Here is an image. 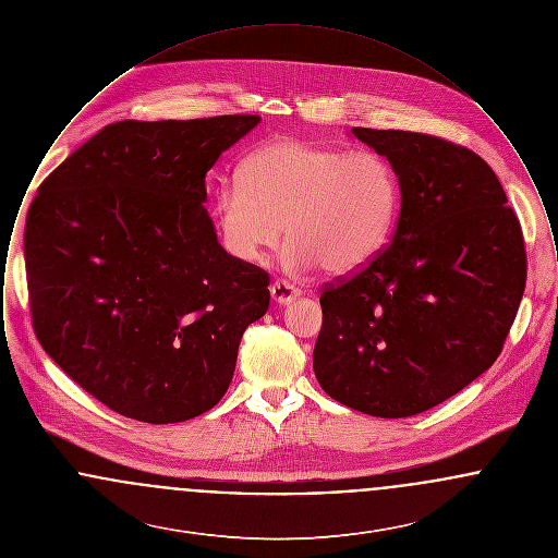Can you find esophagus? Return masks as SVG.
Segmentation results:
<instances>
[{
  "label": "esophagus",
  "instance_id": "34e87169",
  "mask_svg": "<svg viewBox=\"0 0 558 558\" xmlns=\"http://www.w3.org/2000/svg\"><path fill=\"white\" fill-rule=\"evenodd\" d=\"M269 292H271V299L274 301H278V303H291L294 296H299V289L291 284L289 280H276L271 287H269Z\"/></svg>",
  "mask_w": 558,
  "mask_h": 558
}]
</instances>
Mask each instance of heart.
<instances>
[{
    "instance_id": "1",
    "label": "heart",
    "mask_w": 558,
    "mask_h": 558,
    "mask_svg": "<svg viewBox=\"0 0 558 558\" xmlns=\"http://www.w3.org/2000/svg\"><path fill=\"white\" fill-rule=\"evenodd\" d=\"M399 203L398 173L385 155L282 137L242 162L240 184L217 190L215 221L223 248L242 264L274 248L287 226L289 266L351 276L389 244Z\"/></svg>"
}]
</instances>
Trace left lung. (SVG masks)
<instances>
[{
	"instance_id": "left-lung-1",
	"label": "left lung",
	"mask_w": 558,
	"mask_h": 558,
	"mask_svg": "<svg viewBox=\"0 0 558 558\" xmlns=\"http://www.w3.org/2000/svg\"><path fill=\"white\" fill-rule=\"evenodd\" d=\"M351 132L393 165L401 211L371 266L322 284L314 372L347 408L405 418L498 360L525 291V240L496 173L466 146Z\"/></svg>"
}]
</instances>
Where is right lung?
<instances>
[{
    "instance_id": "1",
    "label": "right lung",
    "mask_w": 558,
    "mask_h": 558,
    "mask_svg": "<svg viewBox=\"0 0 558 558\" xmlns=\"http://www.w3.org/2000/svg\"><path fill=\"white\" fill-rule=\"evenodd\" d=\"M262 121H119L41 182L25 226L28 307L46 353L133 421L182 423L223 398L269 274L217 242L207 171Z\"/></svg>"
}]
</instances>
